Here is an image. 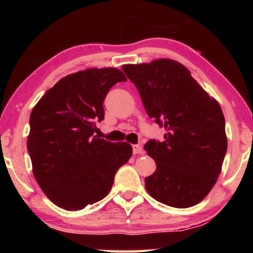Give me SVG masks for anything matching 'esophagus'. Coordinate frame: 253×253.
I'll list each match as a JSON object with an SVG mask.
<instances>
[{"mask_svg":"<svg viewBox=\"0 0 253 253\" xmlns=\"http://www.w3.org/2000/svg\"><path fill=\"white\" fill-rule=\"evenodd\" d=\"M132 153L134 154H143V147L140 145H134L132 146Z\"/></svg>","mask_w":253,"mask_h":253,"instance_id":"obj_1","label":"esophagus"}]
</instances>
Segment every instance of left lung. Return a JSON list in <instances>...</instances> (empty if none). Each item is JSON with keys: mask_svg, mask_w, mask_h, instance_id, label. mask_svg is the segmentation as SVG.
Here are the masks:
<instances>
[{"mask_svg": "<svg viewBox=\"0 0 253 253\" xmlns=\"http://www.w3.org/2000/svg\"><path fill=\"white\" fill-rule=\"evenodd\" d=\"M122 69L138 89L148 116L166 130L163 142L152 139L144 146L157 165L145 178L148 194L169 207L196 205L216 183L228 148L219 102L174 60Z\"/></svg>", "mask_w": 253, "mask_h": 253, "instance_id": "1", "label": "left lung"}]
</instances>
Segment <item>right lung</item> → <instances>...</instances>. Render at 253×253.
I'll return each instance as SVG.
<instances>
[{"label":"right lung","mask_w":253,"mask_h":253,"mask_svg":"<svg viewBox=\"0 0 253 253\" xmlns=\"http://www.w3.org/2000/svg\"><path fill=\"white\" fill-rule=\"evenodd\" d=\"M126 80L116 68L78 71L60 79L32 109L27 146L33 175L59 208L78 211L106 198L131 157L128 143L93 136L96 122L105 118L106 95Z\"/></svg>","instance_id":"1"}]
</instances>
